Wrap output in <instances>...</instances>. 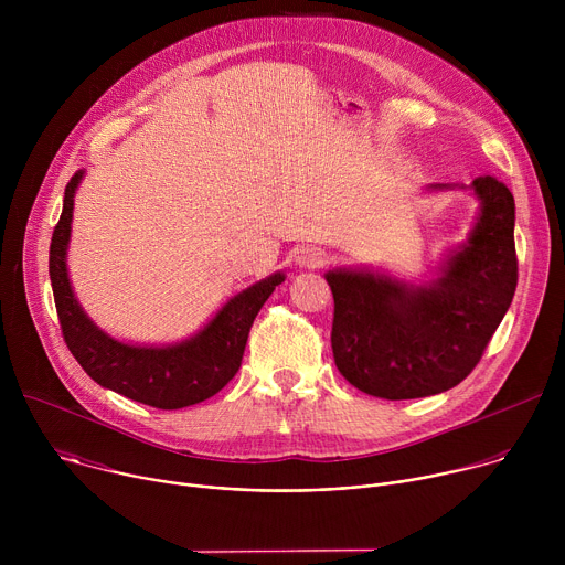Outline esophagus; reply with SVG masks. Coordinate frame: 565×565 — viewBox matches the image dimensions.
Listing matches in <instances>:
<instances>
[{"instance_id":"1","label":"esophagus","mask_w":565,"mask_h":565,"mask_svg":"<svg viewBox=\"0 0 565 565\" xmlns=\"http://www.w3.org/2000/svg\"><path fill=\"white\" fill-rule=\"evenodd\" d=\"M327 262H329V255L321 248H312V246L301 248L297 255V264L301 268H321V266H327Z\"/></svg>"}]
</instances>
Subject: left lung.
<instances>
[{
  "label": "left lung",
  "instance_id": "8db88e82",
  "mask_svg": "<svg viewBox=\"0 0 565 565\" xmlns=\"http://www.w3.org/2000/svg\"><path fill=\"white\" fill-rule=\"evenodd\" d=\"M456 185H431L454 190ZM478 218L431 284L369 270H329L335 366L360 391L384 399L443 393L462 382L505 317L519 279L514 196L494 177L471 183Z\"/></svg>",
  "mask_w": 565,
  "mask_h": 565
}]
</instances>
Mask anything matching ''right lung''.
I'll use <instances>...</instances> for the list:
<instances>
[{
  "instance_id": "1",
  "label": "right lung",
  "mask_w": 565,
  "mask_h": 565,
  "mask_svg": "<svg viewBox=\"0 0 565 565\" xmlns=\"http://www.w3.org/2000/svg\"><path fill=\"white\" fill-rule=\"evenodd\" d=\"M83 177L85 172L79 170L66 183L62 216L49 253L55 308L68 351L100 386L156 409H183L212 397L236 375L253 321L284 275L275 273L234 295L185 342L170 347L118 342L100 331L77 303L66 273L73 196Z\"/></svg>"
}]
</instances>
